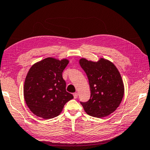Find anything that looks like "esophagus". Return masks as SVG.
<instances>
[{
  "label": "esophagus",
  "instance_id": "1",
  "mask_svg": "<svg viewBox=\"0 0 150 150\" xmlns=\"http://www.w3.org/2000/svg\"><path fill=\"white\" fill-rule=\"evenodd\" d=\"M73 95H74V98H76L78 97V93H74L73 94Z\"/></svg>",
  "mask_w": 150,
  "mask_h": 150
}]
</instances>
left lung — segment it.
I'll use <instances>...</instances> for the list:
<instances>
[{"mask_svg": "<svg viewBox=\"0 0 150 150\" xmlns=\"http://www.w3.org/2000/svg\"><path fill=\"white\" fill-rule=\"evenodd\" d=\"M79 62L91 88V98L80 104L91 116H108L117 109L123 97L124 85L120 73L112 62L103 58L97 62L82 58Z\"/></svg>", "mask_w": 150, "mask_h": 150, "instance_id": "8db88e82", "label": "left lung"}]
</instances>
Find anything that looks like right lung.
Segmentation results:
<instances>
[{"mask_svg":"<svg viewBox=\"0 0 150 150\" xmlns=\"http://www.w3.org/2000/svg\"><path fill=\"white\" fill-rule=\"evenodd\" d=\"M69 63L47 57L33 65L24 84L25 103L36 116L45 119L58 116L64 106L74 98L66 90L62 72Z\"/></svg>","mask_w":150,"mask_h":150,"instance_id":"add662e5","label":"right lung"}]
</instances>
